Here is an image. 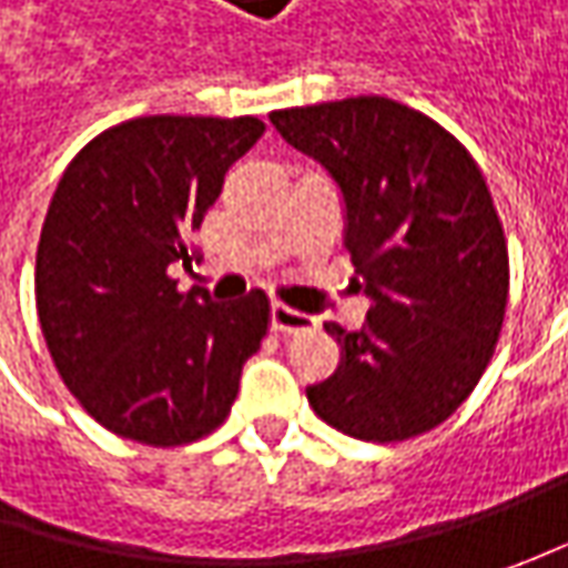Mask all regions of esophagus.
I'll use <instances>...</instances> for the list:
<instances>
[{"label":"esophagus","mask_w":568,"mask_h":568,"mask_svg":"<svg viewBox=\"0 0 568 568\" xmlns=\"http://www.w3.org/2000/svg\"><path fill=\"white\" fill-rule=\"evenodd\" d=\"M272 328L277 335H300V332H316V318L291 310L284 303H274L272 306Z\"/></svg>","instance_id":"obj_1"}]
</instances>
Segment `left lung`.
<instances>
[{
    "mask_svg": "<svg viewBox=\"0 0 568 568\" xmlns=\"http://www.w3.org/2000/svg\"><path fill=\"white\" fill-rule=\"evenodd\" d=\"M274 129L344 192L347 250L373 300L361 332L325 322L344 363L306 398L363 443H404L468 402L509 303V250L468 148L420 110L347 98L274 110Z\"/></svg>",
    "mask_w": 568,
    "mask_h": 568,
    "instance_id": "obj_1",
    "label": "left lung"
}]
</instances>
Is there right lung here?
<instances>
[{
	"label": "right lung",
	"mask_w": 568,
	"mask_h": 568,
	"mask_svg": "<svg viewBox=\"0 0 568 568\" xmlns=\"http://www.w3.org/2000/svg\"><path fill=\"white\" fill-rule=\"evenodd\" d=\"M262 132L255 116L125 120L84 144L55 186L37 246V318L65 388L122 439H205L268 335L265 291L221 306L166 272L189 265L227 166Z\"/></svg>",
	"instance_id": "add662e5"
}]
</instances>
